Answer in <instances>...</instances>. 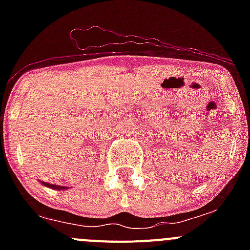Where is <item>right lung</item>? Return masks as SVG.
<instances>
[{
	"label": "right lung",
	"instance_id": "right-lung-1",
	"mask_svg": "<svg viewBox=\"0 0 250 250\" xmlns=\"http://www.w3.org/2000/svg\"><path fill=\"white\" fill-rule=\"evenodd\" d=\"M42 183H43L44 185H46V186H48V188H54V190H58V188H59V190H62V188H62V186H55V185H52V184H47V183H44V181H42Z\"/></svg>",
	"mask_w": 250,
	"mask_h": 250
}]
</instances>
